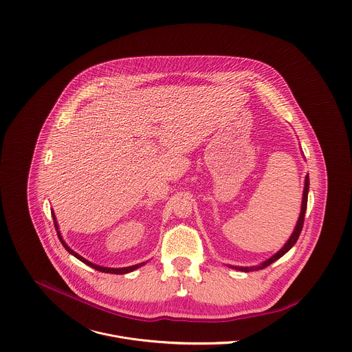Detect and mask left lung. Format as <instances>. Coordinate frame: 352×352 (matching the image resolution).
Segmentation results:
<instances>
[{"mask_svg":"<svg viewBox=\"0 0 352 352\" xmlns=\"http://www.w3.org/2000/svg\"><path fill=\"white\" fill-rule=\"evenodd\" d=\"M307 194H309V175H306L305 177V187H303V194H302V204H301V212H300V217H298V221L296 223V228L290 236V239L286 241V244L276 252L275 254H272L270 258L264 260L263 263H260L258 265H253V267H239V265H228L230 268H234V270H239V271H243V272H250V271H257V270H263L265 267H268L270 264H272L274 261H276L278 258H280L285 253L290 251L294 244L297 243L300 234H301L302 226H303V219H305V211H306V206H307Z\"/></svg>","mask_w":352,"mask_h":352,"instance_id":"1","label":"left lung"}]
</instances>
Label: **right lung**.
Listing matches in <instances>:
<instances>
[{"label": "right lung", "instance_id": "right-lung-1", "mask_svg": "<svg viewBox=\"0 0 352 352\" xmlns=\"http://www.w3.org/2000/svg\"><path fill=\"white\" fill-rule=\"evenodd\" d=\"M52 219H54V225H55V230H56L58 239H59V241L62 243V245L65 247V250L69 252V253H72L74 257H77L80 261L85 263L87 265H89V267H92V268H95V270H98V271L105 272V274H119V275H122V274L133 272L134 270H137V268H140V267H142V265L145 264V261H144V263H140V264H135V265H130V267H122V268H111V267H101V265H98V264H95V263H91L89 260H87V258H84L82 256H80L77 252H74L73 250H72V248H69V245H67V244L63 241V239H62V236H60V232H59V226H58V222H56V218H55V214H54V212H52Z\"/></svg>", "mask_w": 352, "mask_h": 352}]
</instances>
